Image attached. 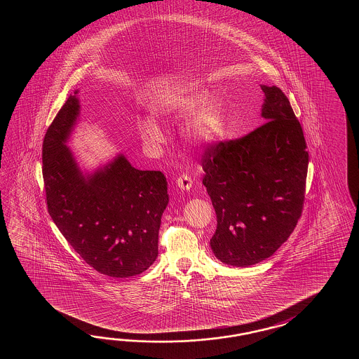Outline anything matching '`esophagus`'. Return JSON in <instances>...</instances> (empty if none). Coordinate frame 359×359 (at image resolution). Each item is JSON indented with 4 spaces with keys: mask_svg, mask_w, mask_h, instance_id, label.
Wrapping results in <instances>:
<instances>
[{
    "mask_svg": "<svg viewBox=\"0 0 359 359\" xmlns=\"http://www.w3.org/2000/svg\"><path fill=\"white\" fill-rule=\"evenodd\" d=\"M177 184L181 190H190L192 187V178L187 173H183L177 178Z\"/></svg>",
    "mask_w": 359,
    "mask_h": 359,
    "instance_id": "obj_1",
    "label": "esophagus"
}]
</instances>
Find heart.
<instances>
[{"label": "heart", "instance_id": "b5f03b06", "mask_svg": "<svg viewBox=\"0 0 359 359\" xmlns=\"http://www.w3.org/2000/svg\"><path fill=\"white\" fill-rule=\"evenodd\" d=\"M155 113L161 116L189 118L194 116L191 124V137L196 141L212 142L221 137L226 128V116L218 102L209 100L205 91L191 93L190 96L177 101H161L155 107ZM137 132L146 145L156 146L163 142V130L153 119H144L137 124Z\"/></svg>", "mask_w": 359, "mask_h": 359}]
</instances>
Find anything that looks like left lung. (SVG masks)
<instances>
[{
	"label": "left lung",
	"instance_id": "left-lung-1",
	"mask_svg": "<svg viewBox=\"0 0 359 359\" xmlns=\"http://www.w3.org/2000/svg\"><path fill=\"white\" fill-rule=\"evenodd\" d=\"M264 92V124L243 137L209 145L203 184L217 214L214 255L235 267L267 259L297 227L304 204L308 151L290 101Z\"/></svg>",
	"mask_w": 359,
	"mask_h": 359
}]
</instances>
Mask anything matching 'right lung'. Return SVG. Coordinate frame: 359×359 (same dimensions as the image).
Segmentation results:
<instances>
[{
    "label": "right lung",
    "instance_id": "1",
    "mask_svg": "<svg viewBox=\"0 0 359 359\" xmlns=\"http://www.w3.org/2000/svg\"><path fill=\"white\" fill-rule=\"evenodd\" d=\"M69 96L47 130L42 175L47 209L79 257L102 275H140L158 257L161 215L168 205L161 170H138L123 155L83 176L65 145L79 114Z\"/></svg>",
    "mask_w": 359,
    "mask_h": 359
}]
</instances>
